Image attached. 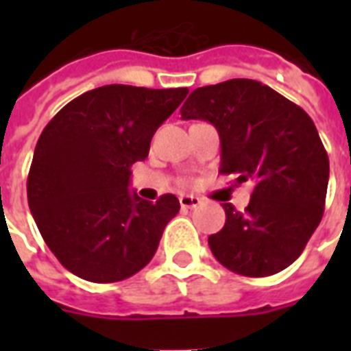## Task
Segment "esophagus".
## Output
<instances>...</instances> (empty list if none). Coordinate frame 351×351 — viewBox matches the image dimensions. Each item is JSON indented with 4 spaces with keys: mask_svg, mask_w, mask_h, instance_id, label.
I'll return each instance as SVG.
<instances>
[{
    "mask_svg": "<svg viewBox=\"0 0 351 351\" xmlns=\"http://www.w3.org/2000/svg\"><path fill=\"white\" fill-rule=\"evenodd\" d=\"M200 198L195 197V195H182L180 197V206L184 209H189V208H197V206H200Z\"/></svg>",
    "mask_w": 351,
    "mask_h": 351,
    "instance_id": "esophagus-1",
    "label": "esophagus"
}]
</instances>
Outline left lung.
Instances as JSON below:
<instances>
[{
    "label": "left lung",
    "instance_id": "obj_1",
    "mask_svg": "<svg viewBox=\"0 0 351 351\" xmlns=\"http://www.w3.org/2000/svg\"><path fill=\"white\" fill-rule=\"evenodd\" d=\"M180 114L213 123L220 173L255 186L244 211L222 204L224 228L208 239L215 258L244 277L293 264L326 202L330 162L313 120L271 87L245 78L198 87Z\"/></svg>",
    "mask_w": 351,
    "mask_h": 351
}]
</instances>
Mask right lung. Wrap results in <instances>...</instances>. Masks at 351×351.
Listing matches in <instances>:
<instances>
[{
  "label": "right lung",
  "instance_id": "1",
  "mask_svg": "<svg viewBox=\"0 0 351 351\" xmlns=\"http://www.w3.org/2000/svg\"><path fill=\"white\" fill-rule=\"evenodd\" d=\"M189 90L104 85L69 101L36 143L30 213L49 250L76 277L118 282L156 253L180 209L175 195L147 202L129 189L131 165Z\"/></svg>",
  "mask_w": 351,
  "mask_h": 351
}]
</instances>
